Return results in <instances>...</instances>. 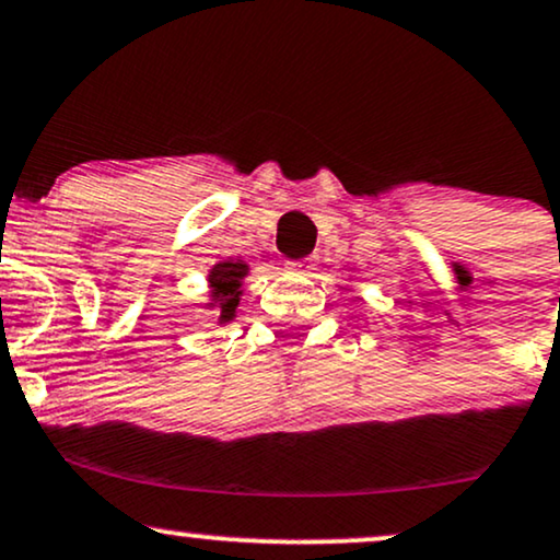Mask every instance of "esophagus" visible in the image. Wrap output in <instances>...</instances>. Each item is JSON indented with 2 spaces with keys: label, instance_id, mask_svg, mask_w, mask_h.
<instances>
[{
  "label": "esophagus",
  "instance_id": "1",
  "mask_svg": "<svg viewBox=\"0 0 560 560\" xmlns=\"http://www.w3.org/2000/svg\"><path fill=\"white\" fill-rule=\"evenodd\" d=\"M287 271L310 273V271H313V262H310V260H292V262H287Z\"/></svg>",
  "mask_w": 560,
  "mask_h": 560
}]
</instances>
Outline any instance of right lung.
I'll list each match as a JSON object with an SVG mask.
<instances>
[{
    "instance_id": "1",
    "label": "right lung",
    "mask_w": 560,
    "mask_h": 560,
    "mask_svg": "<svg viewBox=\"0 0 560 560\" xmlns=\"http://www.w3.org/2000/svg\"><path fill=\"white\" fill-rule=\"evenodd\" d=\"M247 276V262L242 260H224L215 262L208 273L211 284V302L208 307L219 310V323H229L234 318L242 294V279Z\"/></svg>"
}]
</instances>
